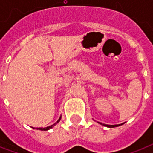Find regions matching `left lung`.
<instances>
[{"label": "left lung", "mask_w": 153, "mask_h": 153, "mask_svg": "<svg viewBox=\"0 0 153 153\" xmlns=\"http://www.w3.org/2000/svg\"><path fill=\"white\" fill-rule=\"evenodd\" d=\"M100 123V122H99ZM101 125H102V123H100ZM103 126H107V127H109V128H113V127H117V126H121V125H113V126H110V125H105V124H103Z\"/></svg>", "instance_id": "left-lung-1"}]
</instances>
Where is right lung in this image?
<instances>
[{
  "label": "right lung",
  "mask_w": 153,
  "mask_h": 153,
  "mask_svg": "<svg viewBox=\"0 0 153 153\" xmlns=\"http://www.w3.org/2000/svg\"><path fill=\"white\" fill-rule=\"evenodd\" d=\"M60 119H61V117H59V119L58 120L57 122L54 124V125H52V126H48V127H46V128H37V129H39V130H48V129L51 128H52V127H54V126H55V124H57L58 122H59V121H60Z\"/></svg>",
  "instance_id": "right-lung-1"
}]
</instances>
